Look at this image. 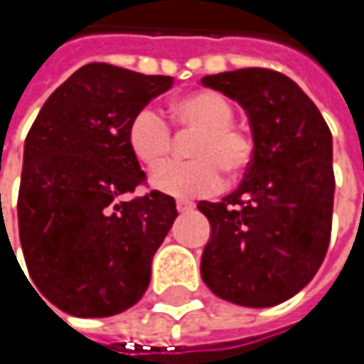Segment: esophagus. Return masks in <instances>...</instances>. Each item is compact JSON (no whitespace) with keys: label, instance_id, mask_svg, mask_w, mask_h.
<instances>
[{"label":"esophagus","instance_id":"34e87169","mask_svg":"<svg viewBox=\"0 0 364 364\" xmlns=\"http://www.w3.org/2000/svg\"><path fill=\"white\" fill-rule=\"evenodd\" d=\"M177 210H179V213H189V210H193V202L179 200V202H177Z\"/></svg>","mask_w":364,"mask_h":364}]
</instances>
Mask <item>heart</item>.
<instances>
[{
  "instance_id": "1",
  "label": "heart",
  "mask_w": 364,
  "mask_h": 364,
  "mask_svg": "<svg viewBox=\"0 0 364 364\" xmlns=\"http://www.w3.org/2000/svg\"><path fill=\"white\" fill-rule=\"evenodd\" d=\"M173 122L181 132H196L187 154L189 162L166 164L151 175V187L175 198H198L221 189L223 173L236 177L253 158L251 136L234 126L232 103L215 90H196L175 99ZM128 147L147 168L160 166L173 149V132L166 119L154 109H139L128 124Z\"/></svg>"
}]
</instances>
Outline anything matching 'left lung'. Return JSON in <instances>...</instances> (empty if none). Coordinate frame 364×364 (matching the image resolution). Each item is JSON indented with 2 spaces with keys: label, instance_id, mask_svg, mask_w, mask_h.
I'll return each instance as SVG.
<instances>
[{
  "label": "left lung",
  "instance_id": "8db88e82",
  "mask_svg": "<svg viewBox=\"0 0 364 364\" xmlns=\"http://www.w3.org/2000/svg\"><path fill=\"white\" fill-rule=\"evenodd\" d=\"M238 101L253 132L247 177L221 202H200L210 223L200 272L221 299L269 308L318 272L333 219V141L325 117L287 75L238 69L200 80Z\"/></svg>",
  "mask_w": 364,
  "mask_h": 364
}]
</instances>
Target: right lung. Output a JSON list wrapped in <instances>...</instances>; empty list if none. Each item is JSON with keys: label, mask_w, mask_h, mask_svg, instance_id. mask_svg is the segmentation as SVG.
Returning <instances> with one entry per match:
<instances>
[{"label": "right lung", "mask_w": 364, "mask_h": 364, "mask_svg": "<svg viewBox=\"0 0 364 364\" xmlns=\"http://www.w3.org/2000/svg\"><path fill=\"white\" fill-rule=\"evenodd\" d=\"M171 86L168 75L84 65L48 97L27 134L21 247L39 295L65 314L113 316L149 287L177 206L160 191L124 200L145 181L126 132L132 115Z\"/></svg>", "instance_id": "obj_1"}]
</instances>
